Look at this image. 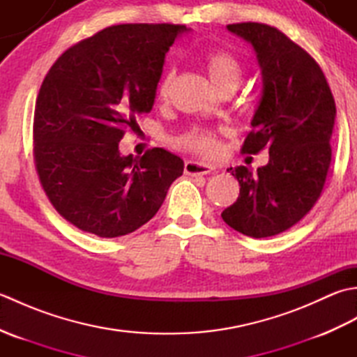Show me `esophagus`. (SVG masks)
<instances>
[{"label": "esophagus", "instance_id": "esophagus-1", "mask_svg": "<svg viewBox=\"0 0 357 357\" xmlns=\"http://www.w3.org/2000/svg\"><path fill=\"white\" fill-rule=\"evenodd\" d=\"M213 170H215L213 165L204 164V162L185 161V164H184L185 174H192V176H196V174H208V173H211Z\"/></svg>", "mask_w": 357, "mask_h": 357}]
</instances>
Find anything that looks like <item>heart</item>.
<instances>
[{
	"label": "heart",
	"instance_id": "obj_1",
	"mask_svg": "<svg viewBox=\"0 0 357 357\" xmlns=\"http://www.w3.org/2000/svg\"><path fill=\"white\" fill-rule=\"evenodd\" d=\"M201 63L219 92L225 89L234 90L241 82L242 66L239 59L230 50L221 47L211 49L204 53ZM173 81L174 72H165L158 86V96L161 100L169 98ZM176 144L181 149L198 156H213L218 150V135L215 130H210V128L206 127H192L190 130L179 136Z\"/></svg>",
	"mask_w": 357,
	"mask_h": 357
}]
</instances>
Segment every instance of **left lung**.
I'll use <instances>...</instances> for the list:
<instances>
[{
  "label": "left lung",
  "instance_id": "obj_1",
  "mask_svg": "<svg viewBox=\"0 0 357 357\" xmlns=\"http://www.w3.org/2000/svg\"><path fill=\"white\" fill-rule=\"evenodd\" d=\"M255 47L262 70V98L241 151L268 149V164L253 174L230 169L239 196L221 216L250 238H268L298 224L321 198L331 164L336 104L314 58L279 29L262 22L229 24Z\"/></svg>",
  "mask_w": 357,
  "mask_h": 357
}]
</instances>
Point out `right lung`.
I'll return each mask as SVG.
<instances>
[{
    "instance_id": "right-lung-1",
    "label": "right lung",
    "mask_w": 357,
    "mask_h": 357,
    "mask_svg": "<svg viewBox=\"0 0 357 357\" xmlns=\"http://www.w3.org/2000/svg\"><path fill=\"white\" fill-rule=\"evenodd\" d=\"M181 24H118L86 38L45 75L33 116V161L50 204L100 238L138 230L162 206L184 162L164 149L121 156L118 142L153 107Z\"/></svg>"
}]
</instances>
